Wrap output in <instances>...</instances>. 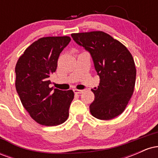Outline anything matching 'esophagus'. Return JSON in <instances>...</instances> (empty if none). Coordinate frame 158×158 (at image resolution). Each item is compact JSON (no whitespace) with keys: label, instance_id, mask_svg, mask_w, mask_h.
<instances>
[{"label":"esophagus","instance_id":"34e87169","mask_svg":"<svg viewBox=\"0 0 158 158\" xmlns=\"http://www.w3.org/2000/svg\"><path fill=\"white\" fill-rule=\"evenodd\" d=\"M73 92L75 94H81L83 92V90H78V89H73Z\"/></svg>","mask_w":158,"mask_h":158}]
</instances>
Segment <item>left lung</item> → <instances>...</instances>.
<instances>
[{"instance_id":"1","label":"left lung","mask_w":158,"mask_h":158,"mask_svg":"<svg viewBox=\"0 0 158 158\" xmlns=\"http://www.w3.org/2000/svg\"><path fill=\"white\" fill-rule=\"evenodd\" d=\"M78 44L88 50L100 78L97 88L91 90L94 100L90 114L109 120L121 114L132 97L136 80L133 56L125 45L102 31L71 34Z\"/></svg>"}]
</instances>
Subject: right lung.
Segmentation results:
<instances>
[{
	"mask_svg": "<svg viewBox=\"0 0 158 158\" xmlns=\"http://www.w3.org/2000/svg\"><path fill=\"white\" fill-rule=\"evenodd\" d=\"M70 40L69 36L41 38L25 50L16 63L15 88L21 102L30 117L43 126H58L68 118L73 91L53 90L49 85L59 55Z\"/></svg>",
	"mask_w": 158,
	"mask_h": 158,
	"instance_id": "1",
	"label": "right lung"
}]
</instances>
